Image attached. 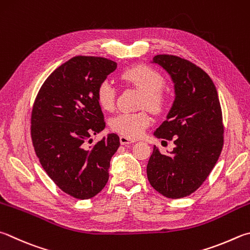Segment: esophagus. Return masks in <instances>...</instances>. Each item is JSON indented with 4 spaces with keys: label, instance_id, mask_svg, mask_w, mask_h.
I'll list each match as a JSON object with an SVG mask.
<instances>
[{
    "label": "esophagus",
    "instance_id": "1",
    "mask_svg": "<svg viewBox=\"0 0 250 250\" xmlns=\"http://www.w3.org/2000/svg\"><path fill=\"white\" fill-rule=\"evenodd\" d=\"M135 140H132V139H129L126 137H124V135H121L120 137V143L122 145H126V144H131V143H134Z\"/></svg>",
    "mask_w": 250,
    "mask_h": 250
}]
</instances>
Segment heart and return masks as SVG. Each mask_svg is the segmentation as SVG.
<instances>
[{
	"label": "heart",
	"mask_w": 250,
	"mask_h": 250,
	"mask_svg": "<svg viewBox=\"0 0 250 250\" xmlns=\"http://www.w3.org/2000/svg\"><path fill=\"white\" fill-rule=\"evenodd\" d=\"M121 80L143 94L141 106L146 107L154 113H161L165 110L167 101L161 90L164 86V79L153 67L147 65L132 66L122 72ZM96 99L103 110L112 111L116 102L115 88L108 82H103L97 88ZM149 124L151 118L146 111L121 112L110 120V128L124 137L137 139L144 132Z\"/></svg>",
	"instance_id": "1"
}]
</instances>
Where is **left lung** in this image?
Returning a JSON list of instances; mask_svg holds the SVG:
<instances>
[{
  "label": "left lung",
  "mask_w": 250,
  "mask_h": 250,
  "mask_svg": "<svg viewBox=\"0 0 250 250\" xmlns=\"http://www.w3.org/2000/svg\"><path fill=\"white\" fill-rule=\"evenodd\" d=\"M153 63L170 75L175 101L154 135L174 139L164 155L154 145L146 174L152 187L170 199L187 197L210 175L223 147V118L215 85L201 67L185 59L157 54Z\"/></svg>",
  "instance_id": "left-lung-1"
}]
</instances>
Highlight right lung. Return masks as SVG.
I'll use <instances>...</instances> for the list:
<instances>
[{"mask_svg":"<svg viewBox=\"0 0 250 250\" xmlns=\"http://www.w3.org/2000/svg\"><path fill=\"white\" fill-rule=\"evenodd\" d=\"M116 69L117 63L106 58L70 59L44 81L31 111V140L40 164L63 192L81 200L105 187L120 145L116 133L87 145L90 135L105 129L96 93Z\"/></svg>","mask_w":250,"mask_h":250,"instance_id":"right-lung-1","label":"right lung"}]
</instances>
